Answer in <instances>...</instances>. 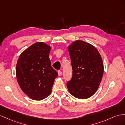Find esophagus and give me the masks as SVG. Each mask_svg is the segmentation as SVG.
I'll list each match as a JSON object with an SVG mask.
<instances>
[{
  "mask_svg": "<svg viewBox=\"0 0 125 125\" xmlns=\"http://www.w3.org/2000/svg\"><path fill=\"white\" fill-rule=\"evenodd\" d=\"M58 76H62V71H58Z\"/></svg>",
  "mask_w": 125,
  "mask_h": 125,
  "instance_id": "obj_1",
  "label": "esophagus"
}]
</instances>
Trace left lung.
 <instances>
[{"mask_svg": "<svg viewBox=\"0 0 125 125\" xmlns=\"http://www.w3.org/2000/svg\"><path fill=\"white\" fill-rule=\"evenodd\" d=\"M73 69L72 80L67 83L73 96L80 99L92 96L98 90L104 72L98 49L88 42L77 40L68 47Z\"/></svg>", "mask_w": 125, "mask_h": 125, "instance_id": "obj_1", "label": "left lung"}]
</instances>
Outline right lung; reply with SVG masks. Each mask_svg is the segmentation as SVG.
Masks as SVG:
<instances>
[{
  "instance_id": "obj_1",
  "label": "right lung",
  "mask_w": 125,
  "mask_h": 125,
  "mask_svg": "<svg viewBox=\"0 0 125 125\" xmlns=\"http://www.w3.org/2000/svg\"><path fill=\"white\" fill-rule=\"evenodd\" d=\"M51 47L43 42L32 44L21 53L16 75L23 92L33 100H42L50 95L58 73L51 66Z\"/></svg>"
}]
</instances>
